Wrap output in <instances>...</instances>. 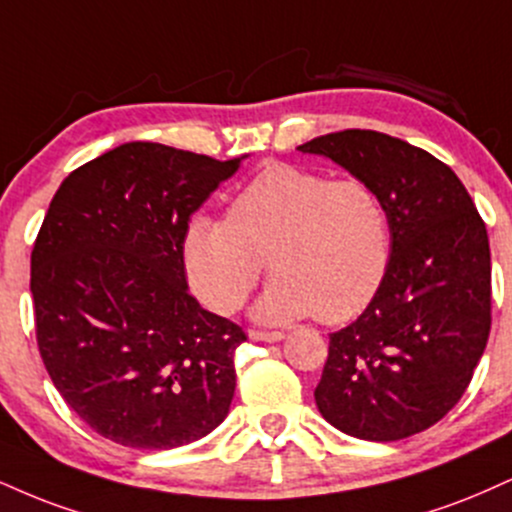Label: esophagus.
Masks as SVG:
<instances>
[{
	"label": "esophagus",
	"mask_w": 512,
	"mask_h": 512,
	"mask_svg": "<svg viewBox=\"0 0 512 512\" xmlns=\"http://www.w3.org/2000/svg\"><path fill=\"white\" fill-rule=\"evenodd\" d=\"M248 336L252 338V341H262V343H276V341H283V338H286L283 331H257V329H252Z\"/></svg>",
	"instance_id": "1"
}]
</instances>
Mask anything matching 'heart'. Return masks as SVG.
Instances as JSON below:
<instances>
[{
    "label": "heart",
    "instance_id": "obj_1",
    "mask_svg": "<svg viewBox=\"0 0 512 512\" xmlns=\"http://www.w3.org/2000/svg\"><path fill=\"white\" fill-rule=\"evenodd\" d=\"M181 257L190 288L219 315L243 307L267 260L274 279L255 305L260 322H348L384 286L389 214L365 181L272 164L233 197L226 219L188 221Z\"/></svg>",
    "mask_w": 512,
    "mask_h": 512
}]
</instances>
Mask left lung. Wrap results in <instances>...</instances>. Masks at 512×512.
I'll use <instances>...</instances> for the list:
<instances>
[{
    "instance_id": "left-lung-1",
    "label": "left lung",
    "mask_w": 512,
    "mask_h": 512,
    "mask_svg": "<svg viewBox=\"0 0 512 512\" xmlns=\"http://www.w3.org/2000/svg\"><path fill=\"white\" fill-rule=\"evenodd\" d=\"M298 150L365 181L391 229L384 286L353 324L329 336L317 408L357 439H408L463 398L486 348V226L451 166L405 140L350 128Z\"/></svg>"
}]
</instances>
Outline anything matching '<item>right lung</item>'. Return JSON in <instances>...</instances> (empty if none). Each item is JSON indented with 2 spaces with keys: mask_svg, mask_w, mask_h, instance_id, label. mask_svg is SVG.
<instances>
[{
  "mask_svg": "<svg viewBox=\"0 0 512 512\" xmlns=\"http://www.w3.org/2000/svg\"><path fill=\"white\" fill-rule=\"evenodd\" d=\"M240 159L126 143L71 171L49 202L30 255L38 348L104 439L166 451L229 415L245 331L188 293L181 238Z\"/></svg>",
  "mask_w": 512,
  "mask_h": 512,
  "instance_id": "1",
  "label": "right lung"
}]
</instances>
